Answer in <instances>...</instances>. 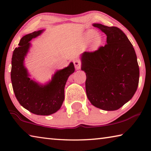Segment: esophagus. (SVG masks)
Returning a JSON list of instances; mask_svg holds the SVG:
<instances>
[{
  "label": "esophagus",
  "mask_w": 151,
  "mask_h": 151,
  "mask_svg": "<svg viewBox=\"0 0 151 151\" xmlns=\"http://www.w3.org/2000/svg\"><path fill=\"white\" fill-rule=\"evenodd\" d=\"M73 63H74V65L75 66V68L76 70H79L81 67V63L79 60L78 59H76L75 60L73 61Z\"/></svg>",
  "instance_id": "esophagus-1"
}]
</instances>
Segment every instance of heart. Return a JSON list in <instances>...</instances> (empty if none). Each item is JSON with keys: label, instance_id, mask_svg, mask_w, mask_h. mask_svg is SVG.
Returning a JSON list of instances; mask_svg holds the SVG:
<instances>
[{"label": "heart", "instance_id": "heart-1", "mask_svg": "<svg viewBox=\"0 0 151 151\" xmlns=\"http://www.w3.org/2000/svg\"><path fill=\"white\" fill-rule=\"evenodd\" d=\"M85 38L87 40L90 41L91 48L92 50H97L101 44V36L99 33L95 32V31H88L86 33Z\"/></svg>", "mask_w": 151, "mask_h": 151}]
</instances>
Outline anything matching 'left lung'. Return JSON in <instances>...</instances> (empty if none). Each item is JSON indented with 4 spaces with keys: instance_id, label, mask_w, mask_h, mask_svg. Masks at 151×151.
<instances>
[{
    "instance_id": "left-lung-1",
    "label": "left lung",
    "mask_w": 151,
    "mask_h": 151,
    "mask_svg": "<svg viewBox=\"0 0 151 151\" xmlns=\"http://www.w3.org/2000/svg\"><path fill=\"white\" fill-rule=\"evenodd\" d=\"M93 25L107 35V44L81 54L88 99L97 108L114 111L132 98L139 82L137 57L128 38L116 27Z\"/></svg>"
}]
</instances>
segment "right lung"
<instances>
[{
    "mask_svg": "<svg viewBox=\"0 0 151 151\" xmlns=\"http://www.w3.org/2000/svg\"><path fill=\"white\" fill-rule=\"evenodd\" d=\"M44 32V29L25 35L13 51L11 61V78L13 91L19 103L32 113L49 116L60 108L64 99V87L69 76L75 72L73 63L57 70L52 79L40 84L31 78L24 60L31 47L30 41Z\"/></svg>",
    "mask_w": 151,
    "mask_h": 151,
    "instance_id": "add662e5",
    "label": "right lung"
}]
</instances>
